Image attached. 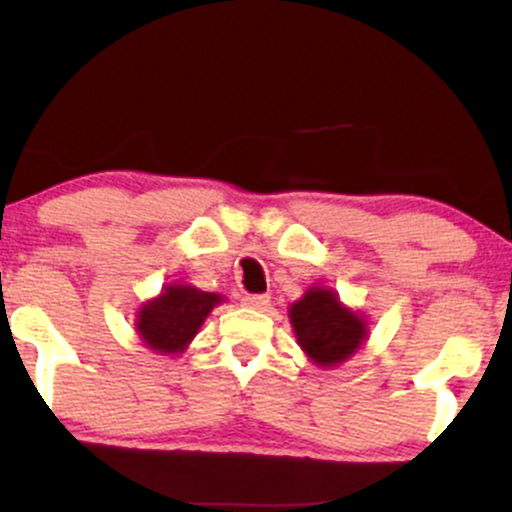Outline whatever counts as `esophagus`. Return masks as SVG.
<instances>
[{
	"mask_svg": "<svg viewBox=\"0 0 512 512\" xmlns=\"http://www.w3.org/2000/svg\"><path fill=\"white\" fill-rule=\"evenodd\" d=\"M243 305H248L252 310H264L269 305V296L267 293H252V296L243 298Z\"/></svg>",
	"mask_w": 512,
	"mask_h": 512,
	"instance_id": "34e87169",
	"label": "esophagus"
}]
</instances>
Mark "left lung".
<instances>
[{"instance_id":"1","label":"left lung","mask_w":512,"mask_h":512,"mask_svg":"<svg viewBox=\"0 0 512 512\" xmlns=\"http://www.w3.org/2000/svg\"><path fill=\"white\" fill-rule=\"evenodd\" d=\"M289 320L298 346L320 368L342 366L368 342V317L330 286H310L289 308Z\"/></svg>"}]
</instances>
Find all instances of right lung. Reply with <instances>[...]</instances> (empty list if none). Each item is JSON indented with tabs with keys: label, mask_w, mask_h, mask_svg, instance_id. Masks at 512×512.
Wrapping results in <instances>:
<instances>
[{
	"label": "right lung",
	"mask_w": 512,
	"mask_h": 512,
	"mask_svg": "<svg viewBox=\"0 0 512 512\" xmlns=\"http://www.w3.org/2000/svg\"><path fill=\"white\" fill-rule=\"evenodd\" d=\"M223 301L226 298L221 293L199 291L197 286L173 281L163 286L156 298L139 305L134 330L146 349L161 356L182 354L197 337L211 310Z\"/></svg>",
	"instance_id": "right-lung-1"
}]
</instances>
